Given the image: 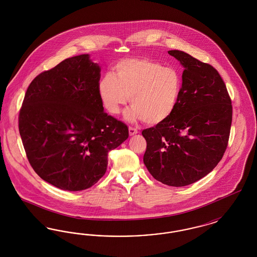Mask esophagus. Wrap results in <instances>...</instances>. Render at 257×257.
<instances>
[{
    "instance_id": "obj_1",
    "label": "esophagus",
    "mask_w": 257,
    "mask_h": 257,
    "mask_svg": "<svg viewBox=\"0 0 257 257\" xmlns=\"http://www.w3.org/2000/svg\"><path fill=\"white\" fill-rule=\"evenodd\" d=\"M139 131L134 128V127H129V135L130 136H134V135L138 134Z\"/></svg>"
}]
</instances>
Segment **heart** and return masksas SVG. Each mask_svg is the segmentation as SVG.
Returning a JSON list of instances; mask_svg holds the SVG:
<instances>
[{"label":"heart","instance_id":"b5f03b06","mask_svg":"<svg viewBox=\"0 0 257 257\" xmlns=\"http://www.w3.org/2000/svg\"><path fill=\"white\" fill-rule=\"evenodd\" d=\"M182 90V76L174 67L147 59H128L115 66V76L107 74L98 83V94L111 114L120 111L131 98L134 106L126 112L129 121L144 119L156 125L169 119Z\"/></svg>","mask_w":257,"mask_h":257}]
</instances>
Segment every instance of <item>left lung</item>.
I'll list each match as a JSON object with an SVG mask.
<instances>
[{"label": "left lung", "mask_w": 257, "mask_h": 257, "mask_svg": "<svg viewBox=\"0 0 257 257\" xmlns=\"http://www.w3.org/2000/svg\"><path fill=\"white\" fill-rule=\"evenodd\" d=\"M184 67L182 90L171 117L145 129L144 163L160 182L195 183L213 171L227 147L232 105L219 72L189 54L168 52Z\"/></svg>", "instance_id": "obj_1"}]
</instances>
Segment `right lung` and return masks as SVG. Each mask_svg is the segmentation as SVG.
<instances>
[{"instance_id":"1","label":"right lung","mask_w":257,"mask_h":257,"mask_svg":"<svg viewBox=\"0 0 257 257\" xmlns=\"http://www.w3.org/2000/svg\"><path fill=\"white\" fill-rule=\"evenodd\" d=\"M101 68L88 54L37 76L19 113V132L33 169L64 191L90 188L105 174L108 153L127 140L126 124L108 115L98 94Z\"/></svg>"}]
</instances>
